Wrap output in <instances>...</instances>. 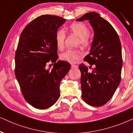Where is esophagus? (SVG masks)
<instances>
[{
    "label": "esophagus",
    "instance_id": "obj_1",
    "mask_svg": "<svg viewBox=\"0 0 133 133\" xmlns=\"http://www.w3.org/2000/svg\"><path fill=\"white\" fill-rule=\"evenodd\" d=\"M71 68L72 69H77L78 68V65H74V64H71Z\"/></svg>",
    "mask_w": 133,
    "mask_h": 133
}]
</instances>
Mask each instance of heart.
<instances>
[{"instance_id":"b5f03b06","label":"heart","mask_w":133,"mask_h":133,"mask_svg":"<svg viewBox=\"0 0 133 133\" xmlns=\"http://www.w3.org/2000/svg\"><path fill=\"white\" fill-rule=\"evenodd\" d=\"M69 30L74 34L80 38V44L83 48H87L90 46V40L88 35L90 30L86 25L82 23H74L69 26ZM65 35L64 31L59 29L55 35L56 45L59 50L63 49L64 46ZM82 56V53L78 50L69 49L62 53L60 58L63 61L69 63H74Z\"/></svg>"}]
</instances>
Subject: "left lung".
Masks as SVG:
<instances>
[{"mask_svg": "<svg viewBox=\"0 0 133 133\" xmlns=\"http://www.w3.org/2000/svg\"><path fill=\"white\" fill-rule=\"evenodd\" d=\"M76 20H88L94 30L90 53L84 61L95 65V68L88 72L86 65H79L82 97L89 105L99 107L111 99L120 84L123 63L120 38L112 25L99 13H86Z\"/></svg>", "mask_w": 133, "mask_h": 133, "instance_id": "8db88e82", "label": "left lung"}]
</instances>
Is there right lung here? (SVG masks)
<instances>
[{
    "mask_svg": "<svg viewBox=\"0 0 133 133\" xmlns=\"http://www.w3.org/2000/svg\"><path fill=\"white\" fill-rule=\"evenodd\" d=\"M65 21L60 16L42 15L30 22L20 36L15 53V76L25 100L36 109H45L56 103L60 82L70 69L68 62H56L55 35ZM49 62L54 64L51 70L46 69Z\"/></svg>",
    "mask_w": 133,
    "mask_h": 133,
    "instance_id": "1",
    "label": "right lung"
}]
</instances>
